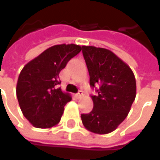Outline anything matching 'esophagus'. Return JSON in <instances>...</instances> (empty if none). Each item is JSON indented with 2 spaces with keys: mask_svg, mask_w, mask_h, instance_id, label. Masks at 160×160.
<instances>
[{
  "mask_svg": "<svg viewBox=\"0 0 160 160\" xmlns=\"http://www.w3.org/2000/svg\"><path fill=\"white\" fill-rule=\"evenodd\" d=\"M82 97H83V91L80 90L78 94H76V97H77V98H81Z\"/></svg>",
  "mask_w": 160,
  "mask_h": 160,
  "instance_id": "esophagus-1",
  "label": "esophagus"
}]
</instances>
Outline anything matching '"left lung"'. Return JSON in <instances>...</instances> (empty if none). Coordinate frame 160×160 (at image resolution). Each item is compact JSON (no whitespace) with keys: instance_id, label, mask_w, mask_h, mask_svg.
<instances>
[{"instance_id":"left-lung-1","label":"left lung","mask_w":160,"mask_h":160,"mask_svg":"<svg viewBox=\"0 0 160 160\" xmlns=\"http://www.w3.org/2000/svg\"><path fill=\"white\" fill-rule=\"evenodd\" d=\"M92 88L99 85L97 96H92L94 107L81 114L86 129L95 134L112 132L127 118L136 96L133 71L112 51L94 46H82Z\"/></svg>"}]
</instances>
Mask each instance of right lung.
<instances>
[{
    "mask_svg": "<svg viewBox=\"0 0 160 160\" xmlns=\"http://www.w3.org/2000/svg\"><path fill=\"white\" fill-rule=\"evenodd\" d=\"M80 45L59 44L48 48L25 64L18 76L16 92L23 115L33 127L51 128L60 122L64 105L72 100L61 88L59 73Z\"/></svg>",
    "mask_w": 160,
    "mask_h": 160,
    "instance_id": "obj_1",
    "label": "right lung"
}]
</instances>
